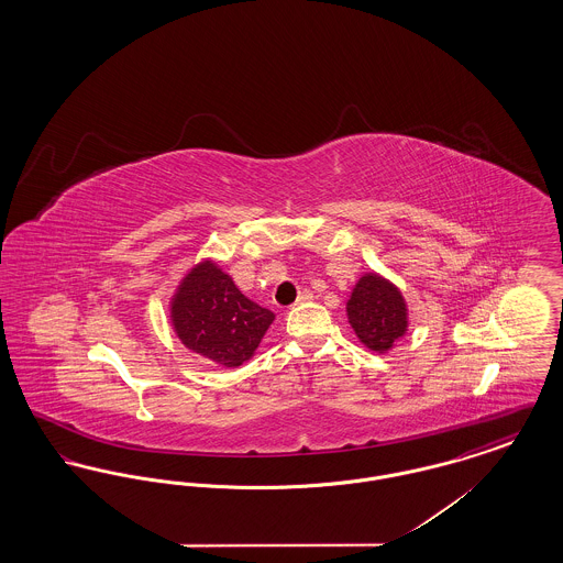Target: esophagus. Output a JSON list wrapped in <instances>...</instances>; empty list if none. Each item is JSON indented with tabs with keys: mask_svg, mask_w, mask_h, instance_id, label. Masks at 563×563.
<instances>
[{
	"mask_svg": "<svg viewBox=\"0 0 563 563\" xmlns=\"http://www.w3.org/2000/svg\"><path fill=\"white\" fill-rule=\"evenodd\" d=\"M312 297H314L312 291H308V289H306V291H301V294H299V297H297V301H295V303H306V301H310Z\"/></svg>",
	"mask_w": 563,
	"mask_h": 563,
	"instance_id": "34e87169",
	"label": "esophagus"
}]
</instances>
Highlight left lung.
Instances as JSON below:
<instances>
[{"label":"left lung","instance_id":"obj_1","mask_svg":"<svg viewBox=\"0 0 563 563\" xmlns=\"http://www.w3.org/2000/svg\"><path fill=\"white\" fill-rule=\"evenodd\" d=\"M346 312L356 338L379 354L393 349L407 331V306L401 291L374 272L358 278Z\"/></svg>","mask_w":563,"mask_h":563}]
</instances>
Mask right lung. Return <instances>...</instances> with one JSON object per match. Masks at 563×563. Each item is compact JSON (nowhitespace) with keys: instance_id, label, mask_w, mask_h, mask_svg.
<instances>
[{"instance_id":"right-lung-1","label":"right lung","mask_w":563,"mask_h":563,"mask_svg":"<svg viewBox=\"0 0 563 563\" xmlns=\"http://www.w3.org/2000/svg\"><path fill=\"white\" fill-rule=\"evenodd\" d=\"M170 321L184 346L221 367L249 361L274 314L241 294L213 262L191 268L170 301Z\"/></svg>"}]
</instances>
